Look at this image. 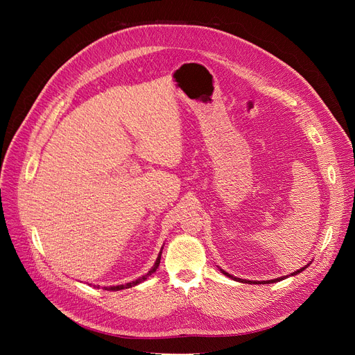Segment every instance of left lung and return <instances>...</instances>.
<instances>
[{"label": "left lung", "mask_w": 355, "mask_h": 355, "mask_svg": "<svg viewBox=\"0 0 355 355\" xmlns=\"http://www.w3.org/2000/svg\"><path fill=\"white\" fill-rule=\"evenodd\" d=\"M311 263H308V265H305L304 268H301V269H297V270H295L293 273H291V275H288V276H295V275H297V273H301L302 270H305L308 266H309ZM221 270V273L223 275H226V276H229L230 279H233V281H237V282H243V284H256V285H266V284H275V282H281V281H284V279H286L288 276H282V277H276V279H270V281H246V279H240V277H236V276H233V275H230V273H227L226 270H223V269H220Z\"/></svg>", "instance_id": "8db88e82"}]
</instances>
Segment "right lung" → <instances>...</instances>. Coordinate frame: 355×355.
<instances>
[{
	"label": "right lung",
	"instance_id": "1",
	"mask_svg": "<svg viewBox=\"0 0 355 355\" xmlns=\"http://www.w3.org/2000/svg\"><path fill=\"white\" fill-rule=\"evenodd\" d=\"M161 254H162V250L159 252V254H158V257H157V260H155V263H154V266L149 269V272L146 273V275H144V276H141V277H138L137 281H132V282H128V284H125V285H116V286H103L105 288V291H122V289H128V288H132V286H137L138 284H141V282H144L145 279L151 275V273H154L157 269H158V266H159V262H161Z\"/></svg>",
	"mask_w": 355,
	"mask_h": 355
}]
</instances>
